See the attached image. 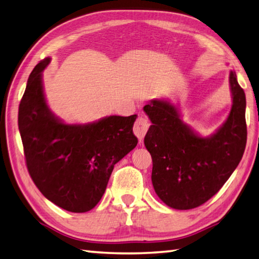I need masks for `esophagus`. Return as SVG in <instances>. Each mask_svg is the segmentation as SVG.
I'll list each match as a JSON object with an SVG mask.
<instances>
[{
	"mask_svg": "<svg viewBox=\"0 0 259 259\" xmlns=\"http://www.w3.org/2000/svg\"><path fill=\"white\" fill-rule=\"evenodd\" d=\"M149 126H150V122L144 117H139L136 120L135 125H134V133L137 136V138H138L140 141L144 139L147 131L149 130Z\"/></svg>",
	"mask_w": 259,
	"mask_h": 259,
	"instance_id": "1",
	"label": "esophagus"
}]
</instances>
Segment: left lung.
I'll return each instance as SVG.
<instances>
[{
    "mask_svg": "<svg viewBox=\"0 0 259 259\" xmlns=\"http://www.w3.org/2000/svg\"><path fill=\"white\" fill-rule=\"evenodd\" d=\"M233 106L216 133L203 138L166 100L144 107L152 124L145 146L152 158L151 180L158 197L179 210L192 209L216 195L237 168L247 141L246 97L235 71L229 73Z\"/></svg>",
    "mask_w": 259,
    "mask_h": 259,
    "instance_id": "obj_1",
    "label": "left lung"
}]
</instances>
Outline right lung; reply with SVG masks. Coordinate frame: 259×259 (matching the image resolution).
<instances>
[{
    "label": "right lung",
    "mask_w": 259,
    "mask_h": 259,
    "mask_svg": "<svg viewBox=\"0 0 259 259\" xmlns=\"http://www.w3.org/2000/svg\"><path fill=\"white\" fill-rule=\"evenodd\" d=\"M38 62L19 107V130L26 167L47 199L71 212L95 208L106 191L114 164L138 144L137 114L109 115L87 124H67L49 109Z\"/></svg>",
    "instance_id": "add662e5"
}]
</instances>
